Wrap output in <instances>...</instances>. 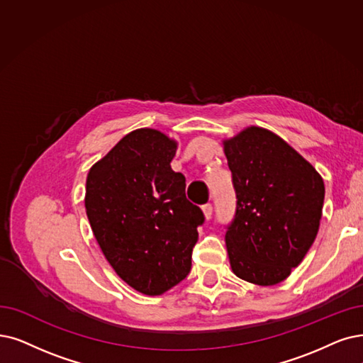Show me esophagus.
Segmentation results:
<instances>
[{
  "label": "esophagus",
  "instance_id": "esophagus-1",
  "mask_svg": "<svg viewBox=\"0 0 363 363\" xmlns=\"http://www.w3.org/2000/svg\"><path fill=\"white\" fill-rule=\"evenodd\" d=\"M202 211H204L206 219L210 220L211 216H213V206L211 204H204V206H202Z\"/></svg>",
  "mask_w": 363,
  "mask_h": 363
}]
</instances>
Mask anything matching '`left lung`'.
Segmentation results:
<instances>
[{"mask_svg":"<svg viewBox=\"0 0 363 363\" xmlns=\"http://www.w3.org/2000/svg\"><path fill=\"white\" fill-rule=\"evenodd\" d=\"M237 207L225 240L237 277L271 286L310 250L322 219L325 184L296 150L252 126L225 141Z\"/></svg>","mask_w":363,"mask_h":363,"instance_id":"1","label":"left lung"}]
</instances>
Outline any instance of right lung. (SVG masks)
<instances>
[{
  "instance_id": "add662e5",
  "label": "right lung",
  "mask_w": 363,
  "mask_h": 363,
  "mask_svg": "<svg viewBox=\"0 0 363 363\" xmlns=\"http://www.w3.org/2000/svg\"><path fill=\"white\" fill-rule=\"evenodd\" d=\"M177 144L156 129L123 137L86 180V214L108 264L144 295H161L187 277L206 217L171 169Z\"/></svg>"
}]
</instances>
